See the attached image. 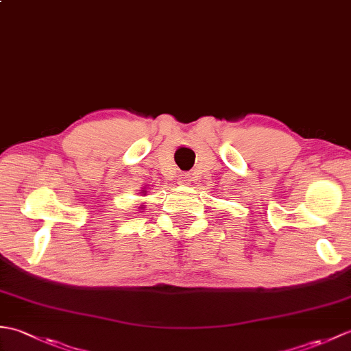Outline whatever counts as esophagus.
<instances>
[{
	"label": "esophagus",
	"instance_id": "esophagus-1",
	"mask_svg": "<svg viewBox=\"0 0 351 351\" xmlns=\"http://www.w3.org/2000/svg\"><path fill=\"white\" fill-rule=\"evenodd\" d=\"M178 181H180V184H182V185H187V184H190V180L187 178V175H181V176H180V180H178Z\"/></svg>",
	"mask_w": 351,
	"mask_h": 351
}]
</instances>
